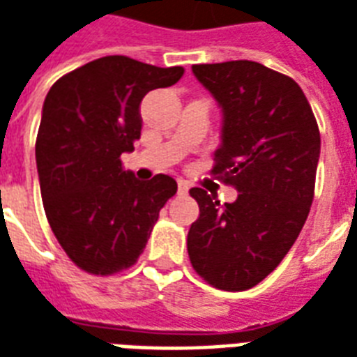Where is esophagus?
Returning <instances> with one entry per match:
<instances>
[{
    "label": "esophagus",
    "instance_id": "esophagus-1",
    "mask_svg": "<svg viewBox=\"0 0 357 357\" xmlns=\"http://www.w3.org/2000/svg\"><path fill=\"white\" fill-rule=\"evenodd\" d=\"M188 190H190V186H188V184H186V182L178 181V194L186 195V194H188Z\"/></svg>",
    "mask_w": 357,
    "mask_h": 357
}]
</instances>
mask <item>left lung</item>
<instances>
[{"label": "left lung", "instance_id": "obj_1", "mask_svg": "<svg viewBox=\"0 0 357 357\" xmlns=\"http://www.w3.org/2000/svg\"><path fill=\"white\" fill-rule=\"evenodd\" d=\"M192 73L222 109L213 173L239 195L220 205L190 190L199 205L190 261L214 288L248 290L282 261L309 216L320 131L296 80L258 61L201 63Z\"/></svg>", "mask_w": 357, "mask_h": 357}]
</instances>
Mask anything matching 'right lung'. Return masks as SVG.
Here are the masks:
<instances>
[{
  "label": "right lung",
  "instance_id": "1",
  "mask_svg": "<svg viewBox=\"0 0 357 357\" xmlns=\"http://www.w3.org/2000/svg\"><path fill=\"white\" fill-rule=\"evenodd\" d=\"M182 73V67L105 56L48 90L36 143L39 186L48 224L80 269L112 275L131 267L175 195V178L139 181L120 156L141 137L144 96L173 86Z\"/></svg>",
  "mask_w": 357,
  "mask_h": 357
}]
</instances>
